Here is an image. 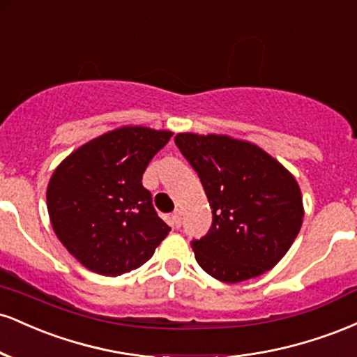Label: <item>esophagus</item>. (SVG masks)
<instances>
[{"mask_svg":"<svg viewBox=\"0 0 357 357\" xmlns=\"http://www.w3.org/2000/svg\"><path fill=\"white\" fill-rule=\"evenodd\" d=\"M169 221H171V225H173V227H176V228L181 227V213H179V210H176L174 213H171Z\"/></svg>","mask_w":357,"mask_h":357,"instance_id":"obj_1","label":"esophagus"}]
</instances>
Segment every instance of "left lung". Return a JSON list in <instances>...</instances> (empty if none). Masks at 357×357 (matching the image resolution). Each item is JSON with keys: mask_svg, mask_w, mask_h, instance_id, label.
Masks as SVG:
<instances>
[{"mask_svg": "<svg viewBox=\"0 0 357 357\" xmlns=\"http://www.w3.org/2000/svg\"><path fill=\"white\" fill-rule=\"evenodd\" d=\"M174 142L198 173L213 213L206 235L191 241L199 267L227 284L275 267L304 218L296 178L260 147L238 139L186 132Z\"/></svg>", "mask_w": 357, "mask_h": 357, "instance_id": "1", "label": "left lung"}]
</instances>
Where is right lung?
<instances>
[{
  "mask_svg": "<svg viewBox=\"0 0 357 357\" xmlns=\"http://www.w3.org/2000/svg\"><path fill=\"white\" fill-rule=\"evenodd\" d=\"M173 132L127 126L92 139L53 173L47 190L52 227L84 267L117 277L144 265L171 228L142 186L147 165Z\"/></svg>",
  "mask_w": 357,
  "mask_h": 357,
  "instance_id": "add662e5",
  "label": "right lung"
}]
</instances>
